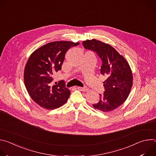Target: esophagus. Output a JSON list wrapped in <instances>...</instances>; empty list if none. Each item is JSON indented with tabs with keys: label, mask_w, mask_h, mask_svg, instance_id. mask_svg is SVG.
<instances>
[{
	"label": "esophagus",
	"mask_w": 156,
	"mask_h": 156,
	"mask_svg": "<svg viewBox=\"0 0 156 156\" xmlns=\"http://www.w3.org/2000/svg\"><path fill=\"white\" fill-rule=\"evenodd\" d=\"M77 89L78 90L80 91H87L88 90L87 87H77Z\"/></svg>",
	"instance_id": "esophagus-1"
}]
</instances>
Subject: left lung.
I'll list each match as a JSON object with an SVG mask.
<instances>
[{
  "label": "left lung",
  "instance_id": "left-lung-1",
  "mask_svg": "<svg viewBox=\"0 0 156 156\" xmlns=\"http://www.w3.org/2000/svg\"><path fill=\"white\" fill-rule=\"evenodd\" d=\"M86 49L96 52L102 64L101 73L107 78L103 82L105 91L100 101L93 104L94 108L104 112H111L120 106L128 98L133 85V75L126 59L109 44L96 39L83 42Z\"/></svg>",
  "mask_w": 156,
  "mask_h": 156
}]
</instances>
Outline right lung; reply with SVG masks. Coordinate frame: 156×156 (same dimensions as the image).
<instances>
[{
    "label": "right lung",
    "instance_id": "right-lung-1",
    "mask_svg": "<svg viewBox=\"0 0 156 156\" xmlns=\"http://www.w3.org/2000/svg\"><path fill=\"white\" fill-rule=\"evenodd\" d=\"M79 44L65 41L51 42L30 56L25 67L24 83L31 98L41 107L52 110L67 101L70 90L63 80L52 84V75L61 70L66 51Z\"/></svg>",
    "mask_w": 156,
    "mask_h": 156
}]
</instances>
